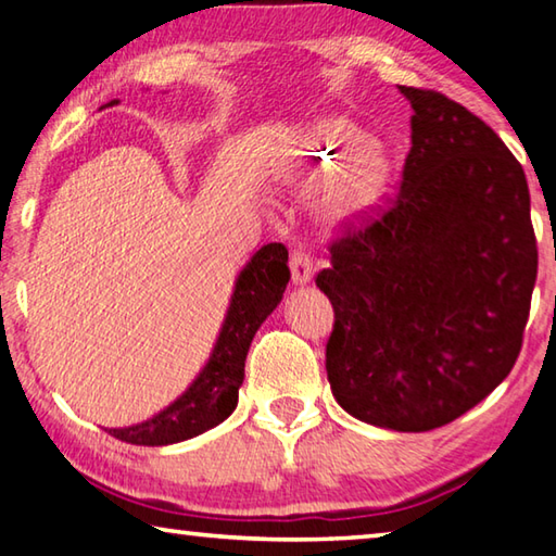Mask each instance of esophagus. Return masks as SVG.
<instances>
[{
	"mask_svg": "<svg viewBox=\"0 0 556 556\" xmlns=\"http://www.w3.org/2000/svg\"><path fill=\"white\" fill-rule=\"evenodd\" d=\"M289 267H291V279L294 285H306L314 277V257L308 252L296 244L294 250L289 252Z\"/></svg>",
	"mask_w": 556,
	"mask_h": 556,
	"instance_id": "esophagus-1",
	"label": "esophagus"
}]
</instances>
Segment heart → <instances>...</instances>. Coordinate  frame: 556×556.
Instances as JSON below:
<instances>
[{"label": "heart", "instance_id": "obj_1", "mask_svg": "<svg viewBox=\"0 0 556 556\" xmlns=\"http://www.w3.org/2000/svg\"><path fill=\"white\" fill-rule=\"evenodd\" d=\"M365 142V135L345 119H328L318 125L308 139L306 156L318 172H333V168L351 156ZM382 184V166L378 162H357L333 178L326 195V213L333 220L351 218L375 201Z\"/></svg>", "mask_w": 556, "mask_h": 556}]
</instances>
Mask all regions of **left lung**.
Wrapping results in <instances>:
<instances>
[{"instance_id":"left-lung-1","label":"left lung","mask_w":556,"mask_h":556,"mask_svg":"<svg viewBox=\"0 0 556 556\" xmlns=\"http://www.w3.org/2000/svg\"><path fill=\"white\" fill-rule=\"evenodd\" d=\"M400 90L414 110L400 191L338 225L316 287L333 304L336 402L375 427L431 431L510 375L538 238L503 139L444 92Z\"/></svg>"}]
</instances>
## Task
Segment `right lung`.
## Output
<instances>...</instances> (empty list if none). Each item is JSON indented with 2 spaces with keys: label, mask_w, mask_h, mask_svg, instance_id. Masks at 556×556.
<instances>
[{
  "label": "right lung",
  "mask_w": 556,
  "mask_h": 556,
  "mask_svg": "<svg viewBox=\"0 0 556 556\" xmlns=\"http://www.w3.org/2000/svg\"><path fill=\"white\" fill-rule=\"evenodd\" d=\"M287 260L289 252L281 242L260 248L248 267L240 271L218 343L191 388L154 419L127 429H108V434L137 446H166L199 437L205 429L230 417L238 407L244 357H248L252 338L262 321L275 312L289 285L291 275Z\"/></svg>",
  "instance_id": "obj_1"
}]
</instances>
